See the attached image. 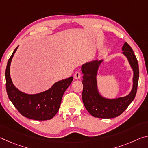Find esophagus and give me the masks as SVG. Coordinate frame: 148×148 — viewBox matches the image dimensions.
I'll return each instance as SVG.
<instances>
[{"label": "esophagus", "instance_id": "obj_1", "mask_svg": "<svg viewBox=\"0 0 148 148\" xmlns=\"http://www.w3.org/2000/svg\"><path fill=\"white\" fill-rule=\"evenodd\" d=\"M74 79H79V78H81L80 73H79V72H75V74L74 75Z\"/></svg>", "mask_w": 148, "mask_h": 148}]
</instances>
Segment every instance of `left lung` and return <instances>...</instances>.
<instances>
[{"label": "left lung", "instance_id": "8db88e82", "mask_svg": "<svg viewBox=\"0 0 148 148\" xmlns=\"http://www.w3.org/2000/svg\"><path fill=\"white\" fill-rule=\"evenodd\" d=\"M122 54L127 58L133 71L132 87L130 92L124 97L110 99L99 92L97 85V75L103 60H95L84 63L81 67L83 76L82 101L84 106L91 115L101 119L114 118L121 114L134 99L139 78L138 60L132 49L127 43L122 47Z\"/></svg>", "mask_w": 148, "mask_h": 148}]
</instances>
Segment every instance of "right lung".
<instances>
[{
    "label": "right lung",
    "mask_w": 148,
    "mask_h": 148,
    "mask_svg": "<svg viewBox=\"0 0 148 148\" xmlns=\"http://www.w3.org/2000/svg\"><path fill=\"white\" fill-rule=\"evenodd\" d=\"M17 47L7 63L5 72L6 88L9 99L26 118L36 121L50 120L57 113L62 96L73 80V77L58 81L49 90L43 92L29 94L20 91L14 85L10 77V64Z\"/></svg>",
    "instance_id": "obj_1"
}]
</instances>
